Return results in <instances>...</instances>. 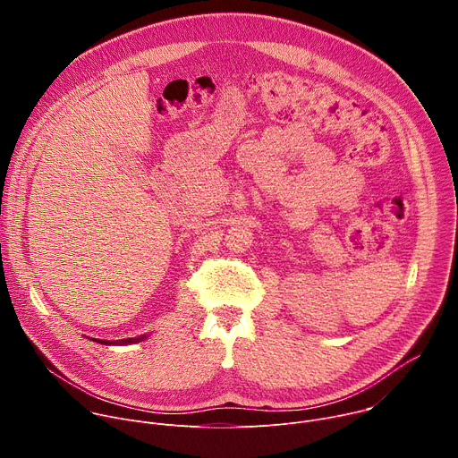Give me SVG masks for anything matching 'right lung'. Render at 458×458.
<instances>
[{"instance_id":"right-lung-1","label":"right lung","mask_w":458,"mask_h":458,"mask_svg":"<svg viewBox=\"0 0 458 458\" xmlns=\"http://www.w3.org/2000/svg\"><path fill=\"white\" fill-rule=\"evenodd\" d=\"M147 335H141V337H134V339H121L119 343H108V341H98V343H101V344H132V343H140V341H143Z\"/></svg>"}]
</instances>
